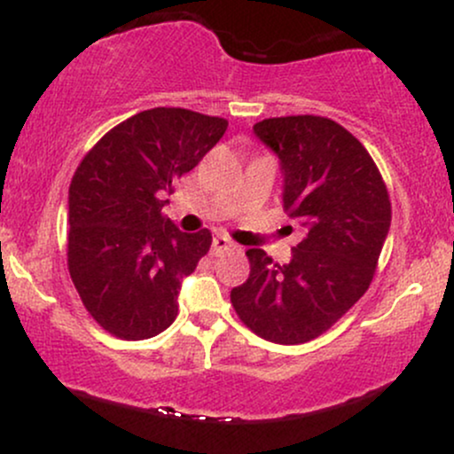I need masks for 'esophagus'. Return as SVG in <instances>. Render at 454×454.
I'll list each match as a JSON object with an SVG mask.
<instances>
[{"label": "esophagus", "mask_w": 454, "mask_h": 454, "mask_svg": "<svg viewBox=\"0 0 454 454\" xmlns=\"http://www.w3.org/2000/svg\"><path fill=\"white\" fill-rule=\"evenodd\" d=\"M211 249H213V254H215V256H222V254H226V252H231V249H234V245L228 241L226 237H215V239H213Z\"/></svg>", "instance_id": "esophagus-1"}]
</instances>
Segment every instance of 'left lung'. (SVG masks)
Instances as JSON below:
<instances>
[{"label":"left lung","mask_w":454,"mask_h":454,"mask_svg":"<svg viewBox=\"0 0 454 454\" xmlns=\"http://www.w3.org/2000/svg\"><path fill=\"white\" fill-rule=\"evenodd\" d=\"M254 134L278 153L284 209L305 237L288 264L247 249L249 278L232 288L231 303L258 337L296 346L326 333L367 293L390 228V198L361 140L333 119H262Z\"/></svg>","instance_id":"8db88e82"}]
</instances>
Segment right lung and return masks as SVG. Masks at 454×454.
Wrapping results in <instances>:
<instances>
[{"label":"right lung","instance_id":"obj_1","mask_svg":"<svg viewBox=\"0 0 454 454\" xmlns=\"http://www.w3.org/2000/svg\"><path fill=\"white\" fill-rule=\"evenodd\" d=\"M222 117L158 106L108 129L78 164L67 196V269L82 305L119 340H149L175 322L181 279L211 232L161 215L176 181L226 132Z\"/></svg>","mask_w":454,"mask_h":454}]
</instances>
